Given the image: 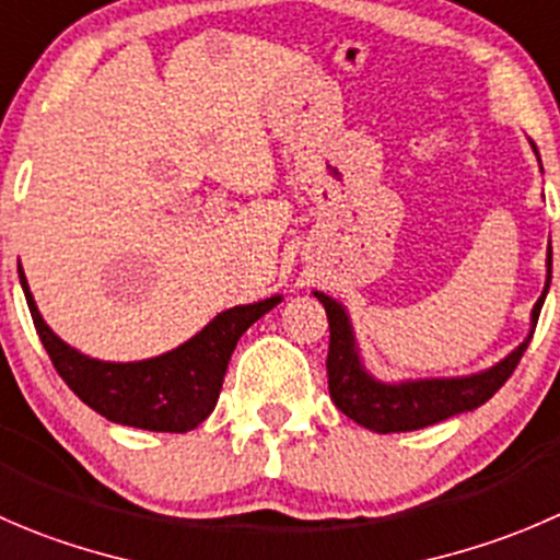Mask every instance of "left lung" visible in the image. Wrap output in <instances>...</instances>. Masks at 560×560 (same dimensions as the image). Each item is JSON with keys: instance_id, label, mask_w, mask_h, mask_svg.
Wrapping results in <instances>:
<instances>
[{"instance_id": "8db88e82", "label": "left lung", "mask_w": 560, "mask_h": 560, "mask_svg": "<svg viewBox=\"0 0 560 560\" xmlns=\"http://www.w3.org/2000/svg\"><path fill=\"white\" fill-rule=\"evenodd\" d=\"M552 279V252L547 254V284L541 298L536 301L530 323H539L541 303H545L547 287ZM317 301L325 306L330 325V345H328V390L334 405L345 412L347 418L358 421L361 427L374 432H412L421 427L438 424L446 418L457 416V412L474 410V407L485 405L517 369L520 358L528 350V339L495 363L492 369L481 374H470V377H448V380H416V383H399V385H385L377 383L363 372L361 361L355 352V339H352L350 319H347L345 308L336 301H330L323 292H314Z\"/></svg>"}]
</instances>
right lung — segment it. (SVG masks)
I'll return each mask as SVG.
<instances>
[{
  "label": "right lung",
  "instance_id": "1",
  "mask_svg": "<svg viewBox=\"0 0 560 560\" xmlns=\"http://www.w3.org/2000/svg\"><path fill=\"white\" fill-rule=\"evenodd\" d=\"M19 279L37 336L68 388L114 424L150 432H191L202 424L219 401L237 339L281 301L276 295L221 312L208 328L166 355L136 363H106L81 355L54 336L32 301L21 268Z\"/></svg>",
  "mask_w": 560,
  "mask_h": 560
}]
</instances>
